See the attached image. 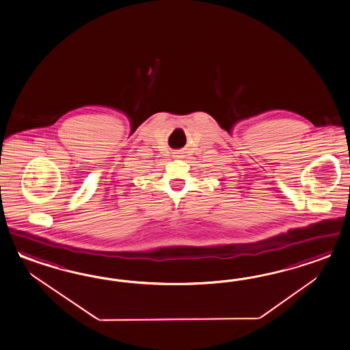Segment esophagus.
I'll return each mask as SVG.
<instances>
[{
    "mask_svg": "<svg viewBox=\"0 0 350 350\" xmlns=\"http://www.w3.org/2000/svg\"><path fill=\"white\" fill-rule=\"evenodd\" d=\"M185 155H183V152L182 151H177V152H174V158L176 159H182Z\"/></svg>",
    "mask_w": 350,
    "mask_h": 350,
    "instance_id": "1",
    "label": "esophagus"
}]
</instances>
